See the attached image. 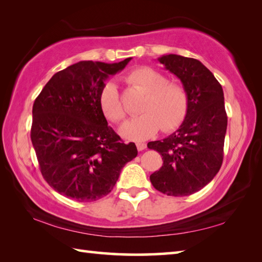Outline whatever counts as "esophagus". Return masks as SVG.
Segmentation results:
<instances>
[{
    "label": "esophagus",
    "instance_id": "obj_1",
    "mask_svg": "<svg viewBox=\"0 0 262 262\" xmlns=\"http://www.w3.org/2000/svg\"><path fill=\"white\" fill-rule=\"evenodd\" d=\"M136 146L138 151H143V149L146 148V144L145 143H136Z\"/></svg>",
    "mask_w": 262,
    "mask_h": 262
}]
</instances>
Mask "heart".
<instances>
[{
  "instance_id": "b5f03b06",
  "label": "heart",
  "mask_w": 262,
  "mask_h": 262,
  "mask_svg": "<svg viewBox=\"0 0 262 262\" xmlns=\"http://www.w3.org/2000/svg\"><path fill=\"white\" fill-rule=\"evenodd\" d=\"M128 84L138 89L144 97L140 113L120 127L122 137L132 141H142L157 134L160 128L170 132L179 127L188 111V94L182 85L168 81V77L149 68H138L125 77ZM100 108L113 122H120L126 117L118 88L108 82L100 93Z\"/></svg>"
}]
</instances>
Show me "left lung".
<instances>
[{
  "mask_svg": "<svg viewBox=\"0 0 262 262\" xmlns=\"http://www.w3.org/2000/svg\"><path fill=\"white\" fill-rule=\"evenodd\" d=\"M158 60L181 81L188 111L173 134L147 144L163 160L149 180L168 196H189L213 180L223 162L227 127L223 89L198 59L169 54Z\"/></svg>",
  "mask_w": 262,
  "mask_h": 262,
  "instance_id": "8db88e82",
  "label": "left lung"
}]
</instances>
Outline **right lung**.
<instances>
[{
    "label": "right lung",
    "instance_id": "add662e5",
    "mask_svg": "<svg viewBox=\"0 0 262 262\" xmlns=\"http://www.w3.org/2000/svg\"><path fill=\"white\" fill-rule=\"evenodd\" d=\"M119 63L82 60L54 74L33 102L31 142L43 179L76 202H94L113 190L121 169L137 155L108 126L100 93Z\"/></svg>",
    "mask_w": 262,
    "mask_h": 262
}]
</instances>
